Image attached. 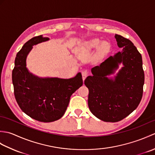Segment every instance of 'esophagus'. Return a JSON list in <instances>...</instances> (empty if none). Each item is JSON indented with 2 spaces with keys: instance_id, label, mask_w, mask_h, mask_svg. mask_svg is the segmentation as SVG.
I'll list each match as a JSON object with an SVG mask.
<instances>
[{
  "instance_id": "obj_1",
  "label": "esophagus",
  "mask_w": 155,
  "mask_h": 155,
  "mask_svg": "<svg viewBox=\"0 0 155 155\" xmlns=\"http://www.w3.org/2000/svg\"><path fill=\"white\" fill-rule=\"evenodd\" d=\"M88 75V71L87 70H84L82 72V77H83V80L84 81L85 78H87V76Z\"/></svg>"
}]
</instances>
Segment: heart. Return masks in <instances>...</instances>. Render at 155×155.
<instances>
[{
	"mask_svg": "<svg viewBox=\"0 0 155 155\" xmlns=\"http://www.w3.org/2000/svg\"><path fill=\"white\" fill-rule=\"evenodd\" d=\"M96 48L94 60L101 61L110 52L111 46L107 41H103L98 38H92L78 44L74 51L77 54H88Z\"/></svg>",
	"mask_w": 155,
	"mask_h": 155,
	"instance_id": "1",
	"label": "heart"
}]
</instances>
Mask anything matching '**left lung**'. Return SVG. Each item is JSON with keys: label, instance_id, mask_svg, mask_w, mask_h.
Listing matches in <instances>:
<instances>
[{"label": "left lung", "instance_id": "1", "mask_svg": "<svg viewBox=\"0 0 155 155\" xmlns=\"http://www.w3.org/2000/svg\"><path fill=\"white\" fill-rule=\"evenodd\" d=\"M117 45L123 48L91 69L84 84L88 88V105L95 117L104 122L120 121L139 106L143 97L144 74L142 56L130 40L115 35ZM123 67L114 78L119 65Z\"/></svg>", "mask_w": 155, "mask_h": 155}]
</instances>
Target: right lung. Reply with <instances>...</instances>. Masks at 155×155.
Instances as JSON below:
<instances>
[{"label": "right lung", "mask_w": 155, "mask_h": 155, "mask_svg": "<svg viewBox=\"0 0 155 155\" xmlns=\"http://www.w3.org/2000/svg\"><path fill=\"white\" fill-rule=\"evenodd\" d=\"M49 40L40 35L26 42L16 54L12 74L18 106L28 116L44 123L57 120L63 116L71 95L83 84L81 72L66 79L39 77L28 71L27 58L33 46Z\"/></svg>", "instance_id": "1"}]
</instances>
